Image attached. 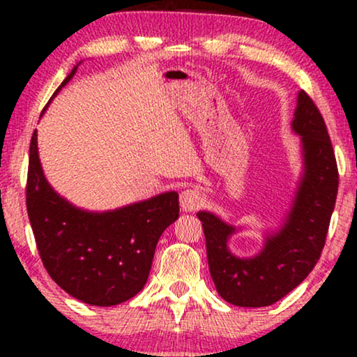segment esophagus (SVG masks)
Masks as SVG:
<instances>
[{
	"label": "esophagus",
	"instance_id": "34e87169",
	"mask_svg": "<svg viewBox=\"0 0 357 357\" xmlns=\"http://www.w3.org/2000/svg\"><path fill=\"white\" fill-rule=\"evenodd\" d=\"M203 202L204 197L198 188H187L183 190L182 195H180V206H182L183 211H197V209L203 204Z\"/></svg>",
	"mask_w": 357,
	"mask_h": 357
}]
</instances>
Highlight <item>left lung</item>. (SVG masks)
Here are the masks:
<instances>
[{
  "instance_id": "8db88e82",
  "label": "left lung",
  "mask_w": 357,
  "mask_h": 357,
  "mask_svg": "<svg viewBox=\"0 0 357 357\" xmlns=\"http://www.w3.org/2000/svg\"><path fill=\"white\" fill-rule=\"evenodd\" d=\"M292 128L302 136L305 174L281 231L268 236L260 255L237 258L227 250L232 226L199 211L209 273L219 296L238 307H266L282 299L314 270L324 250L338 193V165L325 120L305 91L299 92Z\"/></svg>"
}]
</instances>
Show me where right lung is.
Instances as JSON below:
<instances>
[{
	"label": "right lung",
	"mask_w": 357,
	"mask_h": 357,
	"mask_svg": "<svg viewBox=\"0 0 357 357\" xmlns=\"http://www.w3.org/2000/svg\"><path fill=\"white\" fill-rule=\"evenodd\" d=\"M75 75L73 70L56 92ZM26 204L37 250L53 281L86 304L109 307L131 299L148 281L160 234L178 218V193L169 192L109 213L81 211L43 177L33 131Z\"/></svg>",
	"instance_id": "right-lung-1"
}]
</instances>
